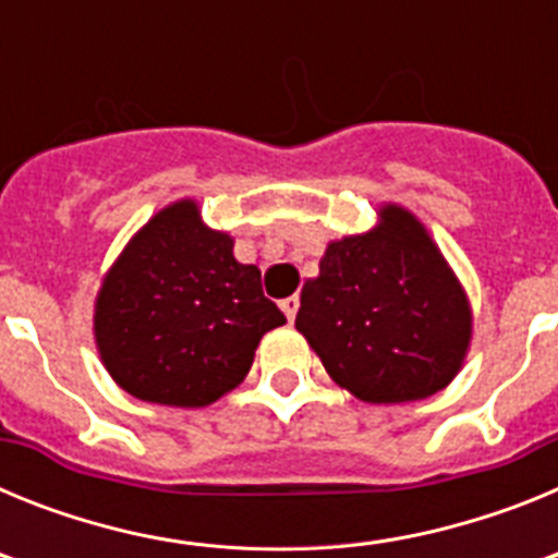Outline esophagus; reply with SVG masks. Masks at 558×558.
Masks as SVG:
<instances>
[{
    "instance_id": "34e87169",
    "label": "esophagus",
    "mask_w": 558,
    "mask_h": 558,
    "mask_svg": "<svg viewBox=\"0 0 558 558\" xmlns=\"http://www.w3.org/2000/svg\"><path fill=\"white\" fill-rule=\"evenodd\" d=\"M279 307H282V313L288 315V322H293L295 313H299V295H288V299H282Z\"/></svg>"
}]
</instances>
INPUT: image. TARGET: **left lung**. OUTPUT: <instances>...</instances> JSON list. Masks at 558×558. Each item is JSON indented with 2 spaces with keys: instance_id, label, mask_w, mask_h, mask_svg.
Returning <instances> with one entry per match:
<instances>
[{
  "instance_id": "1",
  "label": "left lung",
  "mask_w": 558,
  "mask_h": 558,
  "mask_svg": "<svg viewBox=\"0 0 558 558\" xmlns=\"http://www.w3.org/2000/svg\"><path fill=\"white\" fill-rule=\"evenodd\" d=\"M295 329L340 388L393 405L450 386L470 349L472 310L416 215L386 204L372 231L327 245Z\"/></svg>"
}]
</instances>
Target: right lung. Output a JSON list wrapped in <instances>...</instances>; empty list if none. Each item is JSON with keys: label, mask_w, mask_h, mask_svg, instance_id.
Returning <instances> with one entry per match:
<instances>
[{"label": "right lung", "mask_w": 558, "mask_h": 558, "mask_svg": "<svg viewBox=\"0 0 558 558\" xmlns=\"http://www.w3.org/2000/svg\"><path fill=\"white\" fill-rule=\"evenodd\" d=\"M284 315L234 240L204 226L195 201L153 215L108 268L95 302L102 366L131 397L204 408L236 388Z\"/></svg>", "instance_id": "1"}]
</instances>
